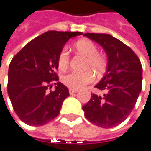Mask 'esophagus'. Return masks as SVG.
<instances>
[{
	"instance_id": "obj_1",
	"label": "esophagus",
	"mask_w": 151,
	"mask_h": 151,
	"mask_svg": "<svg viewBox=\"0 0 151 151\" xmlns=\"http://www.w3.org/2000/svg\"><path fill=\"white\" fill-rule=\"evenodd\" d=\"M78 91V90H74V89H69V94L73 95V94L76 93Z\"/></svg>"
}]
</instances>
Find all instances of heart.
Returning <instances> with one entry per match:
<instances>
[{"label": "heart", "mask_w": 151, "mask_h": 151, "mask_svg": "<svg viewBox=\"0 0 151 151\" xmlns=\"http://www.w3.org/2000/svg\"><path fill=\"white\" fill-rule=\"evenodd\" d=\"M76 50L83 54L87 57L86 68L92 69L97 75L103 74L108 67V59L105 55L97 53L98 49L93 42L88 39H82L78 41L74 44ZM70 57L66 48L60 50L57 58L58 68L60 71H65L69 67ZM62 83L70 89L78 90L85 86L86 84H91L95 81V74L91 70H88L84 73L72 72L61 78Z\"/></svg>", "instance_id": "obj_1"}]
</instances>
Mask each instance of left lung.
Returning <instances> with one entry per match:
<instances>
[{
    "label": "left lung",
    "instance_id": "8db88e82",
    "mask_svg": "<svg viewBox=\"0 0 151 151\" xmlns=\"http://www.w3.org/2000/svg\"><path fill=\"white\" fill-rule=\"evenodd\" d=\"M96 42L108 55V69L95 87L103 96L92 94L83 106L86 119L96 126L110 128L126 120L132 111L142 90V65L132 49L109 34L84 33Z\"/></svg>",
    "mask_w": 151,
    "mask_h": 151
}]
</instances>
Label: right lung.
<instances>
[{
  "mask_svg": "<svg viewBox=\"0 0 151 151\" xmlns=\"http://www.w3.org/2000/svg\"><path fill=\"white\" fill-rule=\"evenodd\" d=\"M81 34L78 31H47L28 42L12 59L7 93L14 112L25 124L42 126L60 114L69 91L58 82V55L67 41ZM52 82H56V90L48 92Z\"/></svg>",
  "mask_w": 151,
  "mask_h": 151,
  "instance_id": "add662e5",
  "label": "right lung"
}]
</instances>
